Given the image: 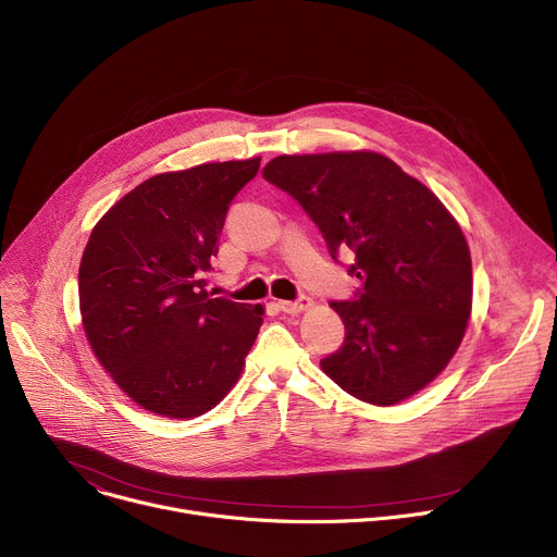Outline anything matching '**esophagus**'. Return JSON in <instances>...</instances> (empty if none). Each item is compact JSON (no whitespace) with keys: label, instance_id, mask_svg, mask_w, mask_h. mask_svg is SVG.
<instances>
[{"label":"esophagus","instance_id":"34e87169","mask_svg":"<svg viewBox=\"0 0 557 557\" xmlns=\"http://www.w3.org/2000/svg\"><path fill=\"white\" fill-rule=\"evenodd\" d=\"M277 306L284 310V312H290V314H297V312H301V310H306L308 306H310V297H306V295H299L295 301H288V299H282V301H277Z\"/></svg>","mask_w":557,"mask_h":557}]
</instances>
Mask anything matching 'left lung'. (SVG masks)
Returning a JSON list of instances; mask_svg holds the SVG:
<instances>
[{"label": "left lung", "instance_id": "8db88e82", "mask_svg": "<svg viewBox=\"0 0 557 557\" xmlns=\"http://www.w3.org/2000/svg\"><path fill=\"white\" fill-rule=\"evenodd\" d=\"M264 178L320 226L335 262L361 280L333 301L346 326L322 370L355 399L399 404L451 359L471 312V258L443 202L374 151L277 156Z\"/></svg>", "mask_w": 557, "mask_h": 557}]
</instances>
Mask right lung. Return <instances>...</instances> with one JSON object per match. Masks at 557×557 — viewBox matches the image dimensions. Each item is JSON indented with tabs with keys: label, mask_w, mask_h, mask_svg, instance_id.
<instances>
[{
	"label": "right lung",
	"mask_w": 557,
	"mask_h": 557,
	"mask_svg": "<svg viewBox=\"0 0 557 557\" xmlns=\"http://www.w3.org/2000/svg\"><path fill=\"white\" fill-rule=\"evenodd\" d=\"M260 158L158 174L95 226L78 269L88 342L140 408L194 419L237 381L264 308L213 297L207 273L231 200Z\"/></svg>",
	"instance_id": "1"
}]
</instances>
